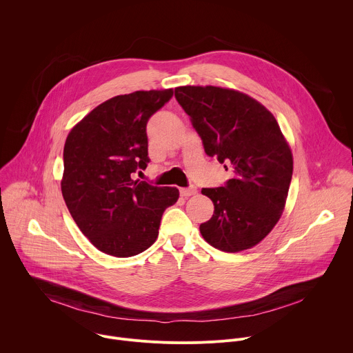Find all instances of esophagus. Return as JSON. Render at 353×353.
<instances>
[{
	"instance_id": "obj_1",
	"label": "esophagus",
	"mask_w": 353,
	"mask_h": 353,
	"mask_svg": "<svg viewBox=\"0 0 353 353\" xmlns=\"http://www.w3.org/2000/svg\"><path fill=\"white\" fill-rule=\"evenodd\" d=\"M196 192V188L194 185H190V187H185V188H180V194L183 196H190V195H194Z\"/></svg>"
}]
</instances>
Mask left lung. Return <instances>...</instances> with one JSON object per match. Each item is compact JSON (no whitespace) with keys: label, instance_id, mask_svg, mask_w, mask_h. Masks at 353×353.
I'll list each match as a JSON object with an SVG mask.
<instances>
[{"label":"left lung","instance_id":"8db88e82","mask_svg":"<svg viewBox=\"0 0 353 353\" xmlns=\"http://www.w3.org/2000/svg\"><path fill=\"white\" fill-rule=\"evenodd\" d=\"M174 96L205 154L232 170L225 185L201 190L215 207L212 218L199 225L201 234L228 253L251 248L279 221L292 180V152L275 117L233 89L179 86Z\"/></svg>","mask_w":353,"mask_h":353}]
</instances>
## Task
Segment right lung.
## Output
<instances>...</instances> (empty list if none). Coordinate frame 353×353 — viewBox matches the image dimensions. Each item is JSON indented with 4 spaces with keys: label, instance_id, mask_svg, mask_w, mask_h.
Segmentation results:
<instances>
[{
    "label": "right lung",
    "instance_id": "right-lung-1",
    "mask_svg": "<svg viewBox=\"0 0 353 353\" xmlns=\"http://www.w3.org/2000/svg\"><path fill=\"white\" fill-rule=\"evenodd\" d=\"M173 89L137 90L106 100L85 116L64 145L61 191L81 232L100 251L132 257L152 245L176 187L132 179L149 163L146 123Z\"/></svg>",
    "mask_w": 353,
    "mask_h": 353
}]
</instances>
